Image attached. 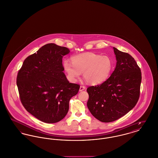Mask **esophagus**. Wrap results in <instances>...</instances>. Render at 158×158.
I'll return each mask as SVG.
<instances>
[{
  "instance_id": "34e87169",
  "label": "esophagus",
  "mask_w": 158,
  "mask_h": 158,
  "mask_svg": "<svg viewBox=\"0 0 158 158\" xmlns=\"http://www.w3.org/2000/svg\"><path fill=\"white\" fill-rule=\"evenodd\" d=\"M85 89H86V87L85 86H81L80 88H79V91H82L85 90Z\"/></svg>"
}]
</instances>
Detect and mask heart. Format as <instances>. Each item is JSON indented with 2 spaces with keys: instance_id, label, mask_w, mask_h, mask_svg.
<instances>
[{
  "instance_id": "heart-1",
  "label": "heart",
  "mask_w": 158,
  "mask_h": 158,
  "mask_svg": "<svg viewBox=\"0 0 158 158\" xmlns=\"http://www.w3.org/2000/svg\"><path fill=\"white\" fill-rule=\"evenodd\" d=\"M72 62H63V69L67 79L74 82L83 73L84 79L91 84H98L106 81L111 73L113 63L107 56L86 52L74 56Z\"/></svg>"
}]
</instances>
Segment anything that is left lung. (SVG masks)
Masks as SVG:
<instances>
[{
    "label": "left lung",
    "mask_w": 158,
    "mask_h": 158,
    "mask_svg": "<svg viewBox=\"0 0 158 158\" xmlns=\"http://www.w3.org/2000/svg\"><path fill=\"white\" fill-rule=\"evenodd\" d=\"M116 67L103 83L87 88L88 109L102 122L116 121L132 109L139 99L141 72L134 58L113 47Z\"/></svg>",
    "instance_id": "obj_1"
}]
</instances>
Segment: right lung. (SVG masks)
<instances>
[{
	"label": "right lung",
	"mask_w": 158,
	"mask_h": 158,
	"mask_svg": "<svg viewBox=\"0 0 158 158\" xmlns=\"http://www.w3.org/2000/svg\"><path fill=\"white\" fill-rule=\"evenodd\" d=\"M69 49L48 44L27 57L19 70L17 85L20 100L26 110L48 123L62 120L69 109V101L79 89L70 83L62 64Z\"/></svg>",
	"instance_id": "obj_1"
}]
</instances>
